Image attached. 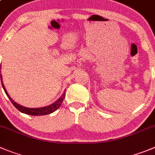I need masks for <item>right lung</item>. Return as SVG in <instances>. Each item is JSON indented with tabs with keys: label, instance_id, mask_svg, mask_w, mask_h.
<instances>
[{
	"label": "right lung",
	"instance_id": "1",
	"mask_svg": "<svg viewBox=\"0 0 155 155\" xmlns=\"http://www.w3.org/2000/svg\"><path fill=\"white\" fill-rule=\"evenodd\" d=\"M1 84H2L3 88H4V92L6 93L7 96L9 97V99H10V101H11V103L13 104V105H14V107L19 110V111L21 112V113H25V114L31 115V116H43V115L50 114V113L55 111V110H56L60 106H61V104H62L63 102V100H64V94H65V93L62 94V96L58 99V101H55L54 104H51V105L47 106V107H40V108H27V107H23V106L20 105V104L14 102L12 99H11V97L9 96L8 93L7 92V90H6L5 87H4V84H3L2 76H1Z\"/></svg>",
	"mask_w": 155,
	"mask_h": 155
}]
</instances>
